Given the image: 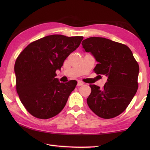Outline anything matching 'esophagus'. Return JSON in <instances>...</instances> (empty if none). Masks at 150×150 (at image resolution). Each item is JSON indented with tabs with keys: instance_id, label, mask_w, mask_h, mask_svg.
Listing matches in <instances>:
<instances>
[{
	"instance_id": "esophagus-1",
	"label": "esophagus",
	"mask_w": 150,
	"mask_h": 150,
	"mask_svg": "<svg viewBox=\"0 0 150 150\" xmlns=\"http://www.w3.org/2000/svg\"><path fill=\"white\" fill-rule=\"evenodd\" d=\"M84 84V82H81L80 81H79L77 82V86H82Z\"/></svg>"
}]
</instances>
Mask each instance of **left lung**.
Masks as SVG:
<instances>
[{
    "instance_id": "left-lung-1",
    "label": "left lung",
    "mask_w": 150,
    "mask_h": 150,
    "mask_svg": "<svg viewBox=\"0 0 150 150\" xmlns=\"http://www.w3.org/2000/svg\"><path fill=\"white\" fill-rule=\"evenodd\" d=\"M82 46L84 52L90 53L98 62L94 71L107 77L103 89L90 85L88 106L103 119L118 116L126 110L137 91V62L128 46L106 38H88L82 41Z\"/></svg>"
}]
</instances>
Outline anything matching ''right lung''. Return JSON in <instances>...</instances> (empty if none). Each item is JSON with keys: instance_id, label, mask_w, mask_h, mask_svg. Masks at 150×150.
Instances as JSON below:
<instances>
[{"instance_id": "1", "label": "right lung", "mask_w": 150, "mask_h": 150, "mask_svg": "<svg viewBox=\"0 0 150 150\" xmlns=\"http://www.w3.org/2000/svg\"><path fill=\"white\" fill-rule=\"evenodd\" d=\"M82 39L79 36L48 35L30 43L17 57L16 88L21 103L33 116L47 119L64 108L77 82H60L55 71Z\"/></svg>"}]
</instances>
